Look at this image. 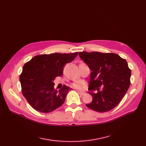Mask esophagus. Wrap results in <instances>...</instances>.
Here are the masks:
<instances>
[{
    "label": "esophagus",
    "instance_id": "obj_1",
    "mask_svg": "<svg viewBox=\"0 0 146 146\" xmlns=\"http://www.w3.org/2000/svg\"><path fill=\"white\" fill-rule=\"evenodd\" d=\"M78 93H79V95H82V96H84V95H86V94L84 93V92H79Z\"/></svg>",
    "mask_w": 146,
    "mask_h": 146
}]
</instances>
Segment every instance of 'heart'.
<instances>
[{
	"label": "heart",
	"instance_id": "obj_1",
	"mask_svg": "<svg viewBox=\"0 0 146 146\" xmlns=\"http://www.w3.org/2000/svg\"><path fill=\"white\" fill-rule=\"evenodd\" d=\"M85 83L83 82H73L71 84V87H72L74 89H78V90H82L83 88V86H85Z\"/></svg>",
	"mask_w": 146,
	"mask_h": 146
}]
</instances>
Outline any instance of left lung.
Instances as JSON below:
<instances>
[{"label": "left lung", "instance_id": "left-lung-1", "mask_svg": "<svg viewBox=\"0 0 146 146\" xmlns=\"http://www.w3.org/2000/svg\"><path fill=\"white\" fill-rule=\"evenodd\" d=\"M79 56L92 71L88 90L93 98L89 108L108 112L122 101L130 85L131 70L127 61L115 53L79 52ZM103 87L102 91L100 88ZM94 90H98L95 94Z\"/></svg>", "mask_w": 146, "mask_h": 146}]
</instances>
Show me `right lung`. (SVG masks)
<instances>
[{"label":"right lung","mask_w":146,"mask_h":146,"mask_svg":"<svg viewBox=\"0 0 146 146\" xmlns=\"http://www.w3.org/2000/svg\"><path fill=\"white\" fill-rule=\"evenodd\" d=\"M78 54V52L37 55L24 64L19 77L22 92L34 110L48 113L64 104L72 88L63 85L57 90L52 81L63 74L65 65Z\"/></svg>","instance_id":"obj_1"}]
</instances>
